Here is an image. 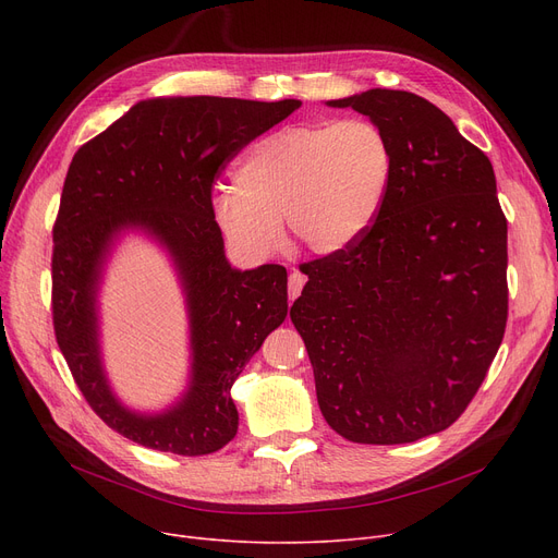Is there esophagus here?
Returning a JSON list of instances; mask_svg holds the SVG:
<instances>
[{"mask_svg": "<svg viewBox=\"0 0 558 558\" xmlns=\"http://www.w3.org/2000/svg\"><path fill=\"white\" fill-rule=\"evenodd\" d=\"M305 280L307 278L301 271H294V274L289 276V282H287V287H289V301H296L301 296V291L305 287Z\"/></svg>", "mask_w": 558, "mask_h": 558, "instance_id": "1", "label": "esophagus"}]
</instances>
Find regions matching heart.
Here are the masks:
<instances>
[{"mask_svg":"<svg viewBox=\"0 0 558 558\" xmlns=\"http://www.w3.org/2000/svg\"><path fill=\"white\" fill-rule=\"evenodd\" d=\"M393 179L387 133L364 117L284 126L255 142L215 196V219L246 257L289 238L318 255L355 244L383 210Z\"/></svg>","mask_w":558,"mask_h":558,"instance_id":"heart-1","label":"heart"}]
</instances>
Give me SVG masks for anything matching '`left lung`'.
I'll return each mask as SVG.
<instances>
[{
    "mask_svg": "<svg viewBox=\"0 0 558 558\" xmlns=\"http://www.w3.org/2000/svg\"><path fill=\"white\" fill-rule=\"evenodd\" d=\"M328 104L387 133L393 179L355 244L303 264L289 316L328 425L353 444H412L465 412L502 343L507 217L486 154L427 99L375 87Z\"/></svg>",
    "mask_w": 558,
    "mask_h": 558,
    "instance_id": "1",
    "label": "left lung"
}]
</instances>
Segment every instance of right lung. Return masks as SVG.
<instances>
[{
  "label": "right lung",
  "mask_w": 558,
  "mask_h": 558,
  "mask_svg": "<svg viewBox=\"0 0 558 558\" xmlns=\"http://www.w3.org/2000/svg\"><path fill=\"white\" fill-rule=\"evenodd\" d=\"M301 108L299 99L173 97L133 106L74 154L53 221L51 316L58 348L93 412L144 448L201 457L238 434L230 389L262 341L287 316V269H230L213 187L246 144ZM140 225L172 251L189 291L195 375L186 400L137 417L105 385L94 291L105 251Z\"/></svg>",
  "instance_id": "right-lung-1"
}]
</instances>
